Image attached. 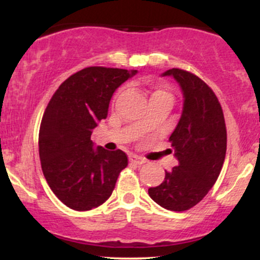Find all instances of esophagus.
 Masks as SVG:
<instances>
[{
	"label": "esophagus",
	"mask_w": 260,
	"mask_h": 260,
	"mask_svg": "<svg viewBox=\"0 0 260 260\" xmlns=\"http://www.w3.org/2000/svg\"><path fill=\"white\" fill-rule=\"evenodd\" d=\"M129 161L131 162L136 164V165H143V164L147 162V160H145L144 157L138 156V155H134V154L129 155Z\"/></svg>",
	"instance_id": "34e87169"
}]
</instances>
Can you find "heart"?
Here are the masks:
<instances>
[{
	"instance_id": "obj_1",
	"label": "heart",
	"mask_w": 260,
	"mask_h": 260,
	"mask_svg": "<svg viewBox=\"0 0 260 260\" xmlns=\"http://www.w3.org/2000/svg\"><path fill=\"white\" fill-rule=\"evenodd\" d=\"M155 95H170L168 91H165L164 89H155V90L151 92V96H155Z\"/></svg>"
}]
</instances>
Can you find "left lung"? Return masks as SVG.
Returning a JSON list of instances; mask_svg holds the SVG:
<instances>
[{
    "label": "left lung",
    "mask_w": 260,
    "mask_h": 260,
    "mask_svg": "<svg viewBox=\"0 0 260 260\" xmlns=\"http://www.w3.org/2000/svg\"><path fill=\"white\" fill-rule=\"evenodd\" d=\"M162 76L174 77L183 92L181 118L169 139L178 166L165 171L162 183L148 192L160 207L184 211L198 204L219 177L226 155V124L215 92L204 80L180 68Z\"/></svg>",
    "instance_id": "left-lung-1"
}]
</instances>
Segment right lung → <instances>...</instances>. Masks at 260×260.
Instances as JSON below:
<instances>
[{
  "instance_id": "add662e5",
  "label": "right lung",
  "mask_w": 260,
  "mask_h": 260,
  "mask_svg": "<svg viewBox=\"0 0 260 260\" xmlns=\"http://www.w3.org/2000/svg\"><path fill=\"white\" fill-rule=\"evenodd\" d=\"M136 73L86 67L66 79L47 104L39 131L41 169L55 196L73 210L105 203L128 165L126 153L94 148L90 137L107 117L113 92Z\"/></svg>"
}]
</instances>
